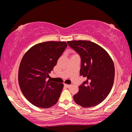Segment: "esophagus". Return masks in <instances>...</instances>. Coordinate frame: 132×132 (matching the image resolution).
I'll return each mask as SVG.
<instances>
[{
  "label": "esophagus",
  "mask_w": 132,
  "mask_h": 132,
  "mask_svg": "<svg viewBox=\"0 0 132 132\" xmlns=\"http://www.w3.org/2000/svg\"><path fill=\"white\" fill-rule=\"evenodd\" d=\"M64 85L66 87H67V88H69L70 86H71V85H68V84H64Z\"/></svg>",
  "instance_id": "obj_1"
}]
</instances>
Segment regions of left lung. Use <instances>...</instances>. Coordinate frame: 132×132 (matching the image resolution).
Listing matches in <instances>:
<instances>
[{"label": "left lung", "mask_w": 132, "mask_h": 132, "mask_svg": "<svg viewBox=\"0 0 132 132\" xmlns=\"http://www.w3.org/2000/svg\"><path fill=\"white\" fill-rule=\"evenodd\" d=\"M67 43L80 55V75L87 79L79 86L74 100L83 108L98 105L112 88L115 78L112 59L103 48L91 41L75 40Z\"/></svg>", "instance_id": "8db88e82"}]
</instances>
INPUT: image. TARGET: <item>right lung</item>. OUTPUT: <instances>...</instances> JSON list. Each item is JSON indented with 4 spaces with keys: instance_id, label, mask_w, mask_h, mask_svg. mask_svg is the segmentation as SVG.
<instances>
[{
    "instance_id": "obj_1",
    "label": "right lung",
    "mask_w": 132,
    "mask_h": 132,
    "mask_svg": "<svg viewBox=\"0 0 132 132\" xmlns=\"http://www.w3.org/2000/svg\"><path fill=\"white\" fill-rule=\"evenodd\" d=\"M67 46L64 41L41 43L23 56L19 69V84L23 95L34 106L48 108L58 101L64 85L47 79Z\"/></svg>"
}]
</instances>
